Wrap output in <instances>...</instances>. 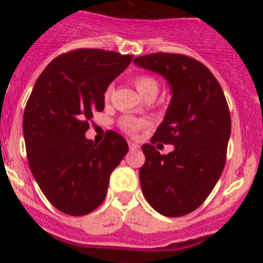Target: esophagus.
<instances>
[{
  "label": "esophagus",
  "mask_w": 263,
  "mask_h": 263,
  "mask_svg": "<svg viewBox=\"0 0 263 263\" xmlns=\"http://www.w3.org/2000/svg\"><path fill=\"white\" fill-rule=\"evenodd\" d=\"M129 147H130V150H137L140 146H138V143L132 142V141H129Z\"/></svg>",
  "instance_id": "1"
}]
</instances>
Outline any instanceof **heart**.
Segmentation results:
<instances>
[{
	"instance_id": "b5f03b06",
	"label": "heart",
	"mask_w": 263,
	"mask_h": 263,
	"mask_svg": "<svg viewBox=\"0 0 263 263\" xmlns=\"http://www.w3.org/2000/svg\"><path fill=\"white\" fill-rule=\"evenodd\" d=\"M134 85H136L137 90L140 91L141 96L149 93V91H156L158 93V84L157 81L147 76H140L134 80ZM110 93H111V87H109L105 93V97L109 98ZM120 126L123 132H126L129 134H136L138 130L143 129L146 126V121L140 120V118H134V117H123L120 121Z\"/></svg>"
}]
</instances>
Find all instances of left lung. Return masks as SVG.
I'll return each mask as SVG.
<instances>
[{
    "mask_svg": "<svg viewBox=\"0 0 263 263\" xmlns=\"http://www.w3.org/2000/svg\"><path fill=\"white\" fill-rule=\"evenodd\" d=\"M134 64L162 76L172 93L152 143H172L174 150L161 154L153 145H142L143 196L166 217L189 214L208 198L225 166L232 130L228 102L212 71L187 55L156 53L137 57Z\"/></svg>",
    "mask_w": 263,
    "mask_h": 263,
    "instance_id": "1",
    "label": "left lung"
}]
</instances>
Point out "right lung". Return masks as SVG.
<instances>
[{"instance_id":"right-lung-1","label":"right lung","mask_w":263,"mask_h":263,"mask_svg":"<svg viewBox=\"0 0 263 263\" xmlns=\"http://www.w3.org/2000/svg\"><path fill=\"white\" fill-rule=\"evenodd\" d=\"M132 60L101 49L69 51L45 67L33 87L24 113L29 166L45 197L65 214L97 209L129 150L113 130L100 145L85 133L94 111L104 110L107 86Z\"/></svg>"}]
</instances>
